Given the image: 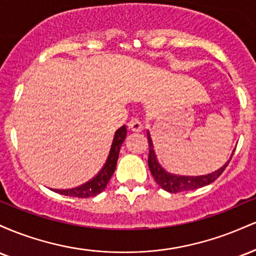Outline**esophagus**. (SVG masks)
<instances>
[{
	"label": "esophagus",
	"mask_w": 256,
	"mask_h": 256,
	"mask_svg": "<svg viewBox=\"0 0 256 256\" xmlns=\"http://www.w3.org/2000/svg\"><path fill=\"white\" fill-rule=\"evenodd\" d=\"M128 126L132 132H140L143 130L142 122H140L138 119H132L131 122H128Z\"/></svg>",
	"instance_id": "obj_1"
}]
</instances>
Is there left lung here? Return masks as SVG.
<instances>
[{
	"instance_id": "left-lung-1",
	"label": "left lung",
	"mask_w": 256,
	"mask_h": 256,
	"mask_svg": "<svg viewBox=\"0 0 256 256\" xmlns=\"http://www.w3.org/2000/svg\"><path fill=\"white\" fill-rule=\"evenodd\" d=\"M146 136H148V144H149V156H148V165L149 170H150L152 177H154L155 182L162 188L166 192L176 194V192H188V190H195L198 188L206 186V185L213 183L216 178L224 172V170L228 167V162L232 158L234 152H232L230 158H228V162L224 166L220 167L219 170L214 171L210 174L204 176H196V177H192V176H177L172 174V173L167 172L162 166L158 164L156 154H155L154 146H152V140L150 137V134L146 132Z\"/></svg>"
}]
</instances>
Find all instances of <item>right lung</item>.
Masks as SVG:
<instances>
[{"label": "right lung", "mask_w": 256, "mask_h": 256, "mask_svg": "<svg viewBox=\"0 0 256 256\" xmlns=\"http://www.w3.org/2000/svg\"><path fill=\"white\" fill-rule=\"evenodd\" d=\"M126 126H122L118 128L114 134L113 140H112V144L110 148V152H108L107 160H106L104 167L100 170V172L95 176L91 180L86 182V183L80 185V186L74 188V189H67V190H56L55 192L61 194L64 196H71V198H92V196L98 195L100 192H102L107 186L108 182L112 176H113L114 170H116V161L119 158V152L120 146H122V142H124L126 137Z\"/></svg>", "instance_id": "add662e5"}]
</instances>
